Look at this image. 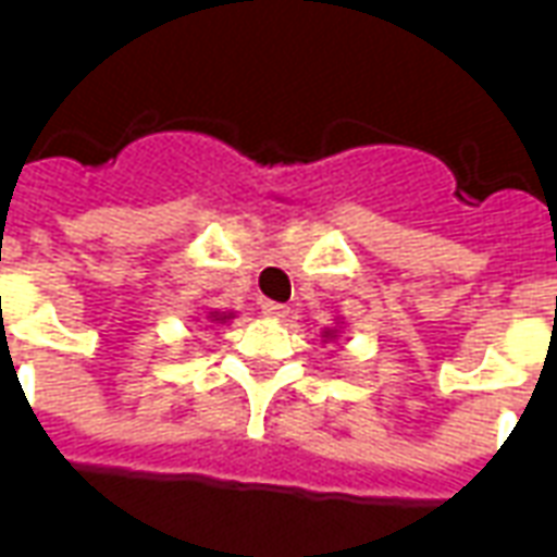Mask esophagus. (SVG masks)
I'll return each mask as SVG.
<instances>
[{
  "label": "esophagus",
  "mask_w": 557,
  "mask_h": 557,
  "mask_svg": "<svg viewBox=\"0 0 557 557\" xmlns=\"http://www.w3.org/2000/svg\"><path fill=\"white\" fill-rule=\"evenodd\" d=\"M262 313H265L268 319H286V315H289V307H286V304L265 301L262 304Z\"/></svg>",
  "instance_id": "esophagus-1"
}]
</instances>
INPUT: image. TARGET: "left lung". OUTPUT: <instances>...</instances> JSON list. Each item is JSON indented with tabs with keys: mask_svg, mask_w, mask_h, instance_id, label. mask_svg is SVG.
<instances>
[{
	"mask_svg": "<svg viewBox=\"0 0 557 557\" xmlns=\"http://www.w3.org/2000/svg\"><path fill=\"white\" fill-rule=\"evenodd\" d=\"M339 337V327H327L325 339H337Z\"/></svg>",
	"mask_w": 557,
	"mask_h": 557,
	"instance_id": "1",
	"label": "left lung"
}]
</instances>
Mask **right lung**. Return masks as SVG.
<instances>
[{
  "instance_id": "1",
  "label": "right lung",
  "mask_w": 557,
  "mask_h": 557,
  "mask_svg": "<svg viewBox=\"0 0 557 557\" xmlns=\"http://www.w3.org/2000/svg\"><path fill=\"white\" fill-rule=\"evenodd\" d=\"M208 319H211V322H230V319H235V315H232V313H218V310H214V313H208Z\"/></svg>"
}]
</instances>
